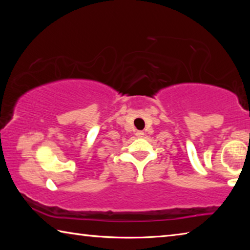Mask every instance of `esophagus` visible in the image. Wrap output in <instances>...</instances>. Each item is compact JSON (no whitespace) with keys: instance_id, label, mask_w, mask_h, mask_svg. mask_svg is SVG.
I'll list each match as a JSON object with an SVG mask.
<instances>
[{"instance_id":"esophagus-1","label":"esophagus","mask_w":250,"mask_h":250,"mask_svg":"<svg viewBox=\"0 0 250 250\" xmlns=\"http://www.w3.org/2000/svg\"><path fill=\"white\" fill-rule=\"evenodd\" d=\"M135 135H137L138 138H142L143 135H145V132H143V131H137V132H135Z\"/></svg>"}]
</instances>
